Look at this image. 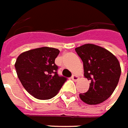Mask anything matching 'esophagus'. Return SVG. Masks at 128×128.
I'll list each match as a JSON object with an SVG mask.
<instances>
[{
	"mask_svg": "<svg viewBox=\"0 0 128 128\" xmlns=\"http://www.w3.org/2000/svg\"><path fill=\"white\" fill-rule=\"evenodd\" d=\"M78 75H76V74H73L72 76V79L74 81H77L78 80Z\"/></svg>",
	"mask_w": 128,
	"mask_h": 128,
	"instance_id": "34e87169",
	"label": "esophagus"
}]
</instances>
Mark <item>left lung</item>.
<instances>
[{
    "instance_id": "1",
    "label": "left lung",
    "mask_w": 128,
    "mask_h": 128,
    "mask_svg": "<svg viewBox=\"0 0 128 128\" xmlns=\"http://www.w3.org/2000/svg\"><path fill=\"white\" fill-rule=\"evenodd\" d=\"M75 51L83 62L85 78L90 81L88 90L80 94V99L90 105L106 101L120 78L119 61L106 49L94 44H85L76 48Z\"/></svg>"
}]
</instances>
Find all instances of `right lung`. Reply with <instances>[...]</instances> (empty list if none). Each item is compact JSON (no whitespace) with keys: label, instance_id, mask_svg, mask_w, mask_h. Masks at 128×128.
Returning a JSON list of instances; mask_svg holds the SVG:
<instances>
[{"label":"right lung","instance_id":"1","mask_svg":"<svg viewBox=\"0 0 128 128\" xmlns=\"http://www.w3.org/2000/svg\"><path fill=\"white\" fill-rule=\"evenodd\" d=\"M58 49L42 47L24 52L15 63L21 83L34 98L47 100L54 97L62 88L66 78L59 76L55 59Z\"/></svg>","mask_w":128,"mask_h":128}]
</instances>
